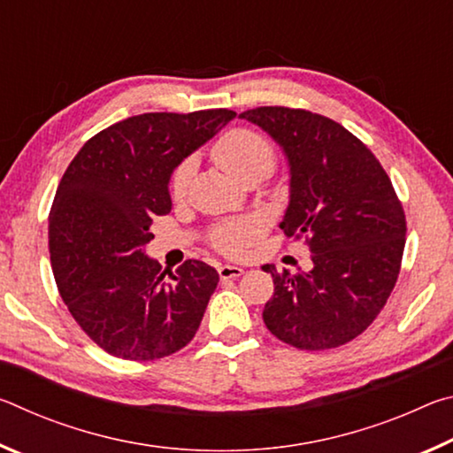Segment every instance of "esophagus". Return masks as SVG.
Masks as SVG:
<instances>
[{
  "instance_id": "esophagus-1",
  "label": "esophagus",
  "mask_w": 453,
  "mask_h": 453,
  "mask_svg": "<svg viewBox=\"0 0 453 453\" xmlns=\"http://www.w3.org/2000/svg\"><path fill=\"white\" fill-rule=\"evenodd\" d=\"M218 273H219L221 280H232V278H240L243 270H242V267H237V265L224 264V265L218 267Z\"/></svg>"
}]
</instances>
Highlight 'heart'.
I'll list each match as a JSON object with an SVG mask.
<instances>
[{"label":"heart","instance_id":"heart-1","mask_svg":"<svg viewBox=\"0 0 453 453\" xmlns=\"http://www.w3.org/2000/svg\"><path fill=\"white\" fill-rule=\"evenodd\" d=\"M211 157L221 170H226L232 178L243 183L251 178L270 175L275 167L278 153H275L273 143L256 129L234 127L224 135H219L216 143L211 145ZM191 178H194V159L186 157L172 172L170 194L173 199H181L186 196ZM257 235L259 227L256 221H229V224L213 229L211 243L227 256H237L251 242H256Z\"/></svg>","mask_w":453,"mask_h":453}]
</instances>
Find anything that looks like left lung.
<instances>
[{
	"label": "left lung",
	"mask_w": 453,
	"mask_h": 453,
	"mask_svg": "<svg viewBox=\"0 0 453 453\" xmlns=\"http://www.w3.org/2000/svg\"><path fill=\"white\" fill-rule=\"evenodd\" d=\"M264 127L289 162V205L280 227L305 240L310 272H278L264 321L297 349H329L364 334L397 281L405 213L367 145L308 110L265 105L240 113Z\"/></svg>",
	"instance_id": "8db88e82"
}]
</instances>
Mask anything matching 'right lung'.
<instances>
[{
	"mask_svg": "<svg viewBox=\"0 0 453 453\" xmlns=\"http://www.w3.org/2000/svg\"><path fill=\"white\" fill-rule=\"evenodd\" d=\"M235 111L142 113L83 143L50 211V257L59 296L107 354L151 362L194 340L219 275L199 259L175 272L143 254L151 219L172 211L167 181L183 157Z\"/></svg>",
	"mask_w": 453,
	"mask_h": 453,
	"instance_id": "obj_1",
	"label": "right lung"
}]
</instances>
